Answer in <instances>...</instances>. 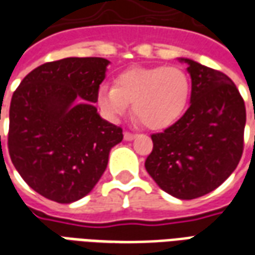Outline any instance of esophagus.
<instances>
[{
  "label": "esophagus",
  "mask_w": 255,
  "mask_h": 255,
  "mask_svg": "<svg viewBox=\"0 0 255 255\" xmlns=\"http://www.w3.org/2000/svg\"><path fill=\"white\" fill-rule=\"evenodd\" d=\"M135 136H136V133L128 132V131H126V132H124V139H126V140H132Z\"/></svg>",
  "instance_id": "esophagus-1"
}]
</instances>
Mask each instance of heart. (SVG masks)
Returning <instances> with one entry per match:
<instances>
[{
	"mask_svg": "<svg viewBox=\"0 0 255 255\" xmlns=\"http://www.w3.org/2000/svg\"><path fill=\"white\" fill-rule=\"evenodd\" d=\"M191 82L180 67H132L117 75L115 87L102 86L98 104L108 116L132 112L149 129H164L182 116L190 100Z\"/></svg>",
	"mask_w": 255,
	"mask_h": 255,
	"instance_id": "b5f03b06",
	"label": "heart"
}]
</instances>
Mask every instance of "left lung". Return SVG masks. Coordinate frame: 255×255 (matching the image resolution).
I'll list each match as a JSON object with an SVG mask.
<instances>
[{"label": "left lung", "instance_id": "obj_1", "mask_svg": "<svg viewBox=\"0 0 255 255\" xmlns=\"http://www.w3.org/2000/svg\"><path fill=\"white\" fill-rule=\"evenodd\" d=\"M191 105L164 132L153 133L144 166L168 194L194 199L224 183L241 161L246 106L225 73L188 58Z\"/></svg>", "mask_w": 255, "mask_h": 255}]
</instances>
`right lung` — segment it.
Returning a JSON list of instances; mask_svg holds the SVG:
<instances>
[{
	"mask_svg": "<svg viewBox=\"0 0 255 255\" xmlns=\"http://www.w3.org/2000/svg\"><path fill=\"white\" fill-rule=\"evenodd\" d=\"M108 64L101 57L42 64L12 95L10 160L32 190L54 202L87 195L105 172L111 149L123 140L122 128L93 105Z\"/></svg>",
	"mask_w": 255,
	"mask_h": 255,
	"instance_id": "obj_1",
	"label": "right lung"
}]
</instances>
